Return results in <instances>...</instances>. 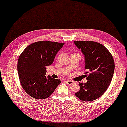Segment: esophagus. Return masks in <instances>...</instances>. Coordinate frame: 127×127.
I'll return each mask as SVG.
<instances>
[{
	"mask_svg": "<svg viewBox=\"0 0 127 127\" xmlns=\"http://www.w3.org/2000/svg\"><path fill=\"white\" fill-rule=\"evenodd\" d=\"M66 83L67 84H68V85H72V84L74 83V82H73L72 80H67L66 81Z\"/></svg>",
	"mask_w": 127,
	"mask_h": 127,
	"instance_id": "obj_1",
	"label": "esophagus"
}]
</instances>
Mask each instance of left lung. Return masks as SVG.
<instances>
[{
	"label": "left lung",
	"mask_w": 127,
	"mask_h": 127,
	"mask_svg": "<svg viewBox=\"0 0 127 127\" xmlns=\"http://www.w3.org/2000/svg\"><path fill=\"white\" fill-rule=\"evenodd\" d=\"M85 56L84 74L87 82L79 83L80 90L75 95L83 101L96 99L104 93L112 80L114 61L110 51L103 45L91 41H74Z\"/></svg>",
	"instance_id": "1"
}]
</instances>
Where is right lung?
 <instances>
[{"label": "right lung", "mask_w": 127, "mask_h": 127, "mask_svg": "<svg viewBox=\"0 0 127 127\" xmlns=\"http://www.w3.org/2000/svg\"><path fill=\"white\" fill-rule=\"evenodd\" d=\"M64 43L49 41L28 45L18 58L17 71L21 85L26 93L36 99L49 97L61 83L59 79L46 77L47 68Z\"/></svg>", "instance_id": "obj_1"}]
</instances>
